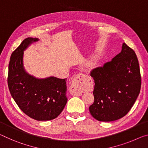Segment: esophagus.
I'll return each instance as SVG.
<instances>
[{
	"label": "esophagus",
	"mask_w": 148,
	"mask_h": 148,
	"mask_svg": "<svg viewBox=\"0 0 148 148\" xmlns=\"http://www.w3.org/2000/svg\"><path fill=\"white\" fill-rule=\"evenodd\" d=\"M88 77L83 73H79L73 80L70 93L74 96H81L83 91L85 90L88 83Z\"/></svg>",
	"instance_id": "esophagus-1"
}]
</instances>
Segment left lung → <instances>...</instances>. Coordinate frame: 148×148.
Masks as SVG:
<instances>
[{
  "label": "left lung",
  "mask_w": 148,
  "mask_h": 148,
  "mask_svg": "<svg viewBox=\"0 0 148 148\" xmlns=\"http://www.w3.org/2000/svg\"><path fill=\"white\" fill-rule=\"evenodd\" d=\"M94 101L89 107L99 121L110 122L124 117L132 108L141 88L138 60L132 48L123 43L111 61L92 70Z\"/></svg>",
  "instance_id": "left-lung-1"
}]
</instances>
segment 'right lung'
I'll use <instances>...</instances> for the list:
<instances>
[{"label": "right lung", "instance_id": "obj_1", "mask_svg": "<svg viewBox=\"0 0 148 148\" xmlns=\"http://www.w3.org/2000/svg\"><path fill=\"white\" fill-rule=\"evenodd\" d=\"M38 40L37 38H27L12 52L8 84L13 99L24 113L37 121H50L56 118L66 105L67 79L52 76L38 79L26 71L24 51Z\"/></svg>", "mask_w": 148, "mask_h": 148}]
</instances>
